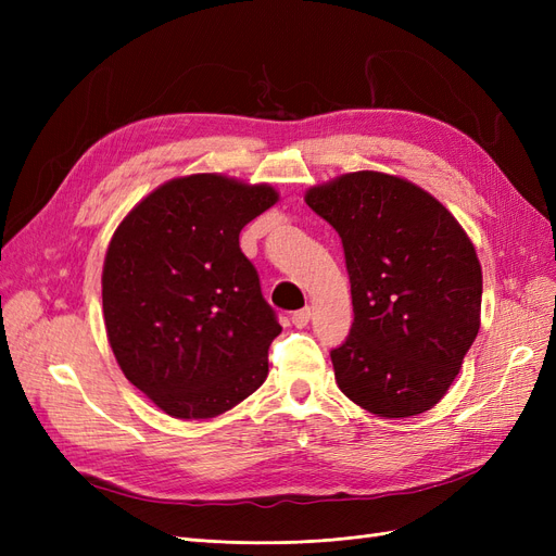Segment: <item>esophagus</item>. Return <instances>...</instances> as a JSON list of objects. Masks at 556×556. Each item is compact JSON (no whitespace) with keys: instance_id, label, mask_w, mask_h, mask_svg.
<instances>
[{"instance_id":"obj_1","label":"esophagus","mask_w":556,"mask_h":556,"mask_svg":"<svg viewBox=\"0 0 556 556\" xmlns=\"http://www.w3.org/2000/svg\"><path fill=\"white\" fill-rule=\"evenodd\" d=\"M311 315H313V311L306 306V308H301V311H294L292 313V325L296 327V329H304L308 323H311Z\"/></svg>"}]
</instances>
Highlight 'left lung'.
<instances>
[{"instance_id":"8db88e82","label":"left lung","mask_w":556,"mask_h":556,"mask_svg":"<svg viewBox=\"0 0 556 556\" xmlns=\"http://www.w3.org/2000/svg\"><path fill=\"white\" fill-rule=\"evenodd\" d=\"M306 204L345 252L355 319L331 350L341 392L378 417L433 408L480 329L473 243L441 201L378 172L319 185Z\"/></svg>"}]
</instances>
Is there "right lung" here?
Instances as JSON below:
<instances>
[{
	"mask_svg": "<svg viewBox=\"0 0 556 556\" xmlns=\"http://www.w3.org/2000/svg\"><path fill=\"white\" fill-rule=\"evenodd\" d=\"M278 201L217 174L164 182L115 229L104 323L125 378L178 419H208L266 380L282 331L239 233Z\"/></svg>",
	"mask_w": 556,
	"mask_h": 556,
	"instance_id": "add662e5",
	"label": "right lung"
}]
</instances>
